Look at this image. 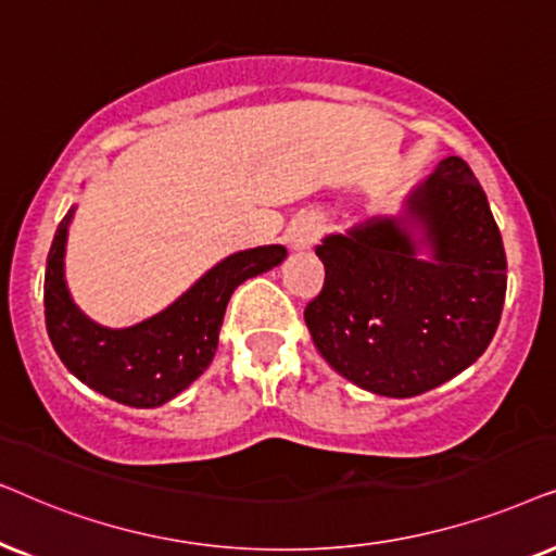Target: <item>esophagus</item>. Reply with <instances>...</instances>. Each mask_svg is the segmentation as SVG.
<instances>
[{"instance_id":"34e87169","label":"esophagus","mask_w":556,"mask_h":556,"mask_svg":"<svg viewBox=\"0 0 556 556\" xmlns=\"http://www.w3.org/2000/svg\"><path fill=\"white\" fill-rule=\"evenodd\" d=\"M320 231H323V226L315 216H300L292 220L290 231H287V241H290V247L294 251H305L317 241Z\"/></svg>"}]
</instances>
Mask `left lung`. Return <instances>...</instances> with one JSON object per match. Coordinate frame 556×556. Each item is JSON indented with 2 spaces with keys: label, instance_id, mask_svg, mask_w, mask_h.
<instances>
[{
  "label": "left lung",
  "instance_id": "left-lung-1",
  "mask_svg": "<svg viewBox=\"0 0 556 556\" xmlns=\"http://www.w3.org/2000/svg\"><path fill=\"white\" fill-rule=\"evenodd\" d=\"M421 248L429 260H419ZM325 285L307 302L317 351L355 387L409 399L483 355L506 300V251L468 162L442 160L396 218L315 247Z\"/></svg>",
  "mask_w": 556,
  "mask_h": 556
}]
</instances>
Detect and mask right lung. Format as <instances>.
<instances>
[{"label": "right lung", "mask_w": 556, "mask_h": 556, "mask_svg": "<svg viewBox=\"0 0 556 556\" xmlns=\"http://www.w3.org/2000/svg\"><path fill=\"white\" fill-rule=\"evenodd\" d=\"M73 211L58 224L46 266L50 343L86 387L137 409L169 402L211 366L236 287L282 264L287 256L279 243L226 256L162 313L131 328L111 330L80 313L65 287L63 256Z\"/></svg>", "instance_id": "obj_1"}]
</instances>
